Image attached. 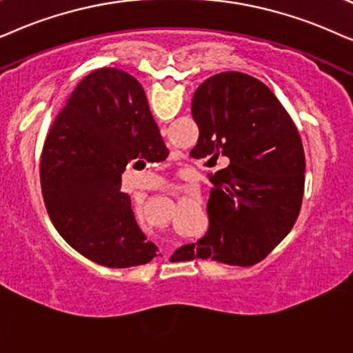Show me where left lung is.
I'll use <instances>...</instances> for the list:
<instances>
[{"label": "left lung", "instance_id": "8db88e82", "mask_svg": "<svg viewBox=\"0 0 353 353\" xmlns=\"http://www.w3.org/2000/svg\"><path fill=\"white\" fill-rule=\"evenodd\" d=\"M192 116L200 135L190 157L206 164L225 157L229 164L210 179L208 231L176 253L182 260L255 265L288 236L302 206L305 153L299 130L265 83L234 70L196 88Z\"/></svg>", "mask_w": 353, "mask_h": 353}]
</instances>
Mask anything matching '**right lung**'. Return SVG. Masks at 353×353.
Segmentation results:
<instances>
[{
	"label": "right lung",
	"mask_w": 353,
	"mask_h": 353,
	"mask_svg": "<svg viewBox=\"0 0 353 353\" xmlns=\"http://www.w3.org/2000/svg\"><path fill=\"white\" fill-rule=\"evenodd\" d=\"M159 145L164 142L134 75L103 68L75 87L40 159L46 210L74 250L108 268L145 265L157 256L121 182L130 161Z\"/></svg>",
	"instance_id": "right-lung-1"
}]
</instances>
